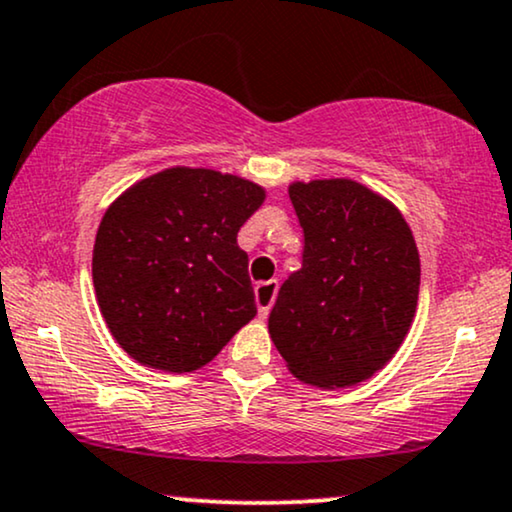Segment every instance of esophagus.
I'll use <instances>...</instances> for the list:
<instances>
[{"label": "esophagus", "mask_w": 512, "mask_h": 512, "mask_svg": "<svg viewBox=\"0 0 512 512\" xmlns=\"http://www.w3.org/2000/svg\"><path fill=\"white\" fill-rule=\"evenodd\" d=\"M276 293H278V281H262L255 286L257 312H260L262 319L269 314L271 304H274V300H276Z\"/></svg>", "instance_id": "34e87169"}]
</instances>
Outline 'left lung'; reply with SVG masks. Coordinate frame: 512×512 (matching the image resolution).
Returning a JSON list of instances; mask_svg holds the SVG:
<instances>
[{
	"label": "left lung",
	"mask_w": 512,
	"mask_h": 512,
	"mask_svg": "<svg viewBox=\"0 0 512 512\" xmlns=\"http://www.w3.org/2000/svg\"><path fill=\"white\" fill-rule=\"evenodd\" d=\"M288 193L302 269L278 290L269 335L302 383L359 385L397 354L416 316V241L397 205L354 179L293 181Z\"/></svg>",
	"instance_id": "left-lung-1"
}]
</instances>
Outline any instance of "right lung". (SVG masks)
<instances>
[{
	"instance_id": "add662e5",
	"label": "right lung",
	"mask_w": 512,
	"mask_h": 512,
	"mask_svg": "<svg viewBox=\"0 0 512 512\" xmlns=\"http://www.w3.org/2000/svg\"><path fill=\"white\" fill-rule=\"evenodd\" d=\"M267 198L255 181L167 167L108 205L96 231V302L139 364L191 373L257 314L238 229Z\"/></svg>"
}]
</instances>
